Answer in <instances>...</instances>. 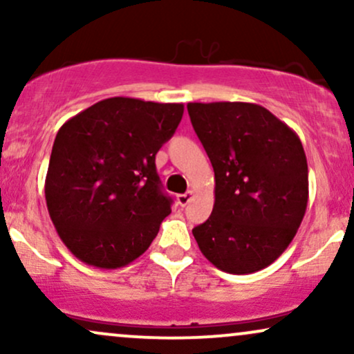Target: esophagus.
<instances>
[{
	"label": "esophagus",
	"mask_w": 354,
	"mask_h": 354,
	"mask_svg": "<svg viewBox=\"0 0 354 354\" xmlns=\"http://www.w3.org/2000/svg\"><path fill=\"white\" fill-rule=\"evenodd\" d=\"M193 196H194L193 191H186V193L178 194V196H176L178 205H180V206H186L191 200H193Z\"/></svg>",
	"instance_id": "1"
}]
</instances>
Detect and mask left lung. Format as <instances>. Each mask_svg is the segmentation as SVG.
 <instances>
[{"label":"left lung","instance_id":"obj_1","mask_svg":"<svg viewBox=\"0 0 354 354\" xmlns=\"http://www.w3.org/2000/svg\"><path fill=\"white\" fill-rule=\"evenodd\" d=\"M214 169L211 216L193 230L218 270L270 266L293 241L308 205V163L293 129L254 103H188Z\"/></svg>","mask_w":354,"mask_h":354}]
</instances>
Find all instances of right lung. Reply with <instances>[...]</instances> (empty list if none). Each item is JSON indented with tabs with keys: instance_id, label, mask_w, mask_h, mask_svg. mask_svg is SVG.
Segmentation results:
<instances>
[{
	"instance_id": "right-lung-1",
	"label": "right lung",
	"mask_w": 354,
	"mask_h": 354,
	"mask_svg": "<svg viewBox=\"0 0 354 354\" xmlns=\"http://www.w3.org/2000/svg\"><path fill=\"white\" fill-rule=\"evenodd\" d=\"M183 111L181 103L116 96L61 126L44 196L61 241L81 261L116 270L156 238L171 198L161 188L154 158Z\"/></svg>"
}]
</instances>
